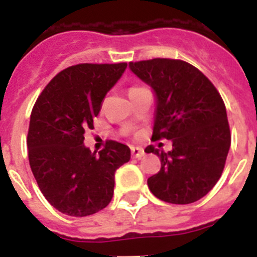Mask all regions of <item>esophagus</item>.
Segmentation results:
<instances>
[{"label":"esophagus","instance_id":"obj_1","mask_svg":"<svg viewBox=\"0 0 257 257\" xmlns=\"http://www.w3.org/2000/svg\"><path fill=\"white\" fill-rule=\"evenodd\" d=\"M131 154H133L134 158H138V160H140V158H143V157H144L145 153L142 148L133 147V148H131Z\"/></svg>","mask_w":257,"mask_h":257}]
</instances>
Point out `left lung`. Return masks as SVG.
Segmentation results:
<instances>
[{"mask_svg": "<svg viewBox=\"0 0 257 257\" xmlns=\"http://www.w3.org/2000/svg\"><path fill=\"white\" fill-rule=\"evenodd\" d=\"M128 68L156 96L152 139L172 142L167 153L152 145L145 149L161 158L149 189L174 205L198 201L220 179L230 148L225 104L210 79L187 61L152 59Z\"/></svg>", "mask_w": 257, "mask_h": 257, "instance_id": "8db88e82", "label": "left lung"}]
</instances>
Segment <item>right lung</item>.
I'll use <instances>...</instances> for the list:
<instances>
[{"mask_svg":"<svg viewBox=\"0 0 257 257\" xmlns=\"http://www.w3.org/2000/svg\"><path fill=\"white\" fill-rule=\"evenodd\" d=\"M127 68L118 64H77L61 70L44 88L29 121V165L52 207L82 217L112 201L114 172L131 157L130 148L109 140L103 151L85 147L106 92Z\"/></svg>","mask_w":257,"mask_h":257,"instance_id":"obj_1","label":"right lung"}]
</instances>
